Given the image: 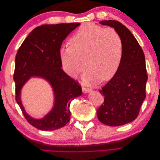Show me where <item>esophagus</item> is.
Segmentation results:
<instances>
[{
    "label": "esophagus",
    "instance_id": "1",
    "mask_svg": "<svg viewBox=\"0 0 160 160\" xmlns=\"http://www.w3.org/2000/svg\"><path fill=\"white\" fill-rule=\"evenodd\" d=\"M82 90H83V92H85V93H89L91 91V88H85V87H83L82 88Z\"/></svg>",
    "mask_w": 160,
    "mask_h": 160
}]
</instances>
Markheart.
Here are the masks:
<instances>
[{
	"label": "heart",
	"instance_id": "1",
	"mask_svg": "<svg viewBox=\"0 0 160 160\" xmlns=\"http://www.w3.org/2000/svg\"><path fill=\"white\" fill-rule=\"evenodd\" d=\"M69 46L60 49L62 68L71 77L89 69L85 79L90 81L111 79L123 55V43L117 31L88 22L81 25L69 39Z\"/></svg>",
	"mask_w": 160,
	"mask_h": 160
}]
</instances>
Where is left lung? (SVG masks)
<instances>
[{"instance_id": "8db88e82", "label": "left lung", "mask_w": 160, "mask_h": 160, "mask_svg": "<svg viewBox=\"0 0 160 160\" xmlns=\"http://www.w3.org/2000/svg\"><path fill=\"white\" fill-rule=\"evenodd\" d=\"M122 38L123 55L118 72L100 90L104 102L97 111L101 123L119 126L137 118L144 99L148 81L143 51L128 28L117 21H103Z\"/></svg>"}]
</instances>
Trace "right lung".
<instances>
[{
	"mask_svg": "<svg viewBox=\"0 0 160 160\" xmlns=\"http://www.w3.org/2000/svg\"><path fill=\"white\" fill-rule=\"evenodd\" d=\"M79 25V22H72L37 27L30 32L17 51L13 77L16 87L15 99L27 122L38 129L52 131L65 126L70 120L71 102L82 94L78 82L61 69L60 59L62 41ZM32 76L47 80L54 91L53 108L41 120L28 116L20 100L22 86Z\"/></svg>",
	"mask_w": 160,
	"mask_h": 160,
	"instance_id": "obj_1",
	"label": "right lung"
}]
</instances>
